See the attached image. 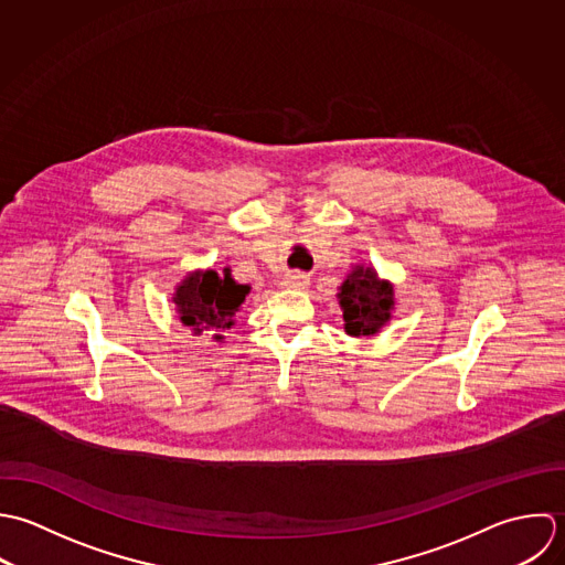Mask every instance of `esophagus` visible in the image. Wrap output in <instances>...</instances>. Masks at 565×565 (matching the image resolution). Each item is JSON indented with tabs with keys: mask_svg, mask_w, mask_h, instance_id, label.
<instances>
[{
	"mask_svg": "<svg viewBox=\"0 0 565 565\" xmlns=\"http://www.w3.org/2000/svg\"><path fill=\"white\" fill-rule=\"evenodd\" d=\"M308 284H310V277H308L306 273H301V270L288 273V275L284 277V286H286V288H306Z\"/></svg>",
	"mask_w": 565,
	"mask_h": 565,
	"instance_id": "1",
	"label": "esophagus"
}]
</instances>
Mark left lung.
<instances>
[{"instance_id":"8db88e82","label":"left lung","mask_w":565,"mask_h":565,"mask_svg":"<svg viewBox=\"0 0 565 565\" xmlns=\"http://www.w3.org/2000/svg\"><path fill=\"white\" fill-rule=\"evenodd\" d=\"M339 299L344 330L351 337L375 334L391 319L393 290L371 268L358 266L342 284Z\"/></svg>"}]
</instances>
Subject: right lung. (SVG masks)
<instances>
[{"mask_svg":"<svg viewBox=\"0 0 565 565\" xmlns=\"http://www.w3.org/2000/svg\"><path fill=\"white\" fill-rule=\"evenodd\" d=\"M248 286L235 284L228 268L223 273L207 270L190 275L179 288L174 303L183 326L194 332H223L233 326L235 312L244 303ZM221 339V337H216Z\"/></svg>","mask_w":565,"mask_h":565,"instance_id":"right-lung-1","label":"right lung"}]
</instances>
